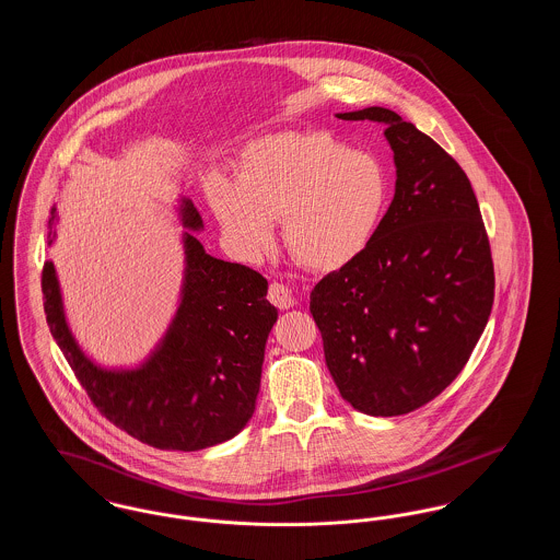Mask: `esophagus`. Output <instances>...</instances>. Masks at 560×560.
<instances>
[{"label":"esophagus","mask_w":560,"mask_h":560,"mask_svg":"<svg viewBox=\"0 0 560 560\" xmlns=\"http://www.w3.org/2000/svg\"><path fill=\"white\" fill-rule=\"evenodd\" d=\"M268 300H270V304H275L277 308H281V311H285V308H292L293 306V295L285 285H281V283H270V288H268Z\"/></svg>","instance_id":"34e87169"}]
</instances>
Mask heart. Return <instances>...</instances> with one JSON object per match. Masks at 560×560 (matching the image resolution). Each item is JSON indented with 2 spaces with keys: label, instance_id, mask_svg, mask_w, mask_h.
Listing matches in <instances>:
<instances>
[{
  "label": "heart",
  "instance_id": "obj_1",
  "mask_svg": "<svg viewBox=\"0 0 560 560\" xmlns=\"http://www.w3.org/2000/svg\"><path fill=\"white\" fill-rule=\"evenodd\" d=\"M215 220L241 260H258L283 222L293 260L311 270L348 265L372 237L386 203V176L372 155L327 132L275 133L243 160L240 185L210 188Z\"/></svg>",
  "mask_w": 560,
  "mask_h": 560
}]
</instances>
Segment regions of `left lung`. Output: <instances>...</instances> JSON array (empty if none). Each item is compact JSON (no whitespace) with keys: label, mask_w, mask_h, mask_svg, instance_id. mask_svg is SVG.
I'll use <instances>...</instances> for the list:
<instances>
[{"label":"left lung","mask_w":560,"mask_h":560,"mask_svg":"<svg viewBox=\"0 0 560 560\" xmlns=\"http://www.w3.org/2000/svg\"><path fill=\"white\" fill-rule=\"evenodd\" d=\"M380 121L397 165L372 240L311 293L325 363L342 399L402 416L441 395L468 363L493 306V260L468 176L390 108L338 113Z\"/></svg>","instance_id":"1"}]
</instances>
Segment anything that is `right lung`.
<instances>
[{"instance_id": "add662e5", "label": "right lung", "mask_w": 560, "mask_h": 560, "mask_svg": "<svg viewBox=\"0 0 560 560\" xmlns=\"http://www.w3.org/2000/svg\"><path fill=\"white\" fill-rule=\"evenodd\" d=\"M183 226L201 231L190 199ZM56 210L50 215V229ZM187 231L180 306L160 347L136 370H103L75 342L52 262L44 265V311L54 340L96 409L130 436L170 452H199L240 434L260 390L268 334L277 308L254 268L210 256ZM52 243V240H50Z\"/></svg>"}]
</instances>
